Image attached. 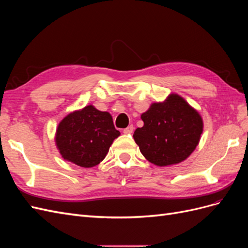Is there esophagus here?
Returning a JSON list of instances; mask_svg holds the SVG:
<instances>
[{"label": "esophagus", "mask_w": 248, "mask_h": 248, "mask_svg": "<svg viewBox=\"0 0 248 248\" xmlns=\"http://www.w3.org/2000/svg\"><path fill=\"white\" fill-rule=\"evenodd\" d=\"M133 126L132 125H130V126H128V127H126V128L123 130V132L125 133V134H131L132 132H133Z\"/></svg>", "instance_id": "esophagus-1"}]
</instances>
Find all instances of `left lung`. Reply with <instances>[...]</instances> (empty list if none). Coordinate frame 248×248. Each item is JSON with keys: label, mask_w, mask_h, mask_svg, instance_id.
<instances>
[{"label": "left lung", "mask_w": 248, "mask_h": 248, "mask_svg": "<svg viewBox=\"0 0 248 248\" xmlns=\"http://www.w3.org/2000/svg\"><path fill=\"white\" fill-rule=\"evenodd\" d=\"M140 118L144 126L134 131V141L145 158L157 167L174 166L188 158L204 129L200 112L176 93L153 102Z\"/></svg>", "instance_id": "8db88e82"}]
</instances>
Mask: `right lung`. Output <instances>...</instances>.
<instances>
[{"instance_id":"right-lung-1","label":"right lung","mask_w":248,"mask_h":248,"mask_svg":"<svg viewBox=\"0 0 248 248\" xmlns=\"http://www.w3.org/2000/svg\"><path fill=\"white\" fill-rule=\"evenodd\" d=\"M120 134L109 112L90 104L62 119L57 127L55 142L64 160L89 169L106 158Z\"/></svg>"}]
</instances>
